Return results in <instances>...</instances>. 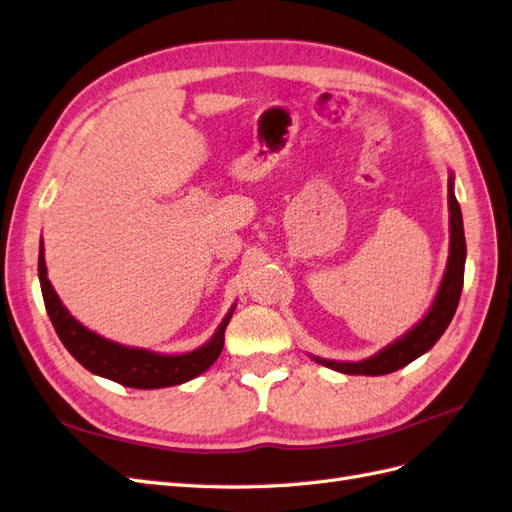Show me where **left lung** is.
<instances>
[{"instance_id":"obj_1","label":"left lung","mask_w":512,"mask_h":512,"mask_svg":"<svg viewBox=\"0 0 512 512\" xmlns=\"http://www.w3.org/2000/svg\"><path fill=\"white\" fill-rule=\"evenodd\" d=\"M448 227H450V251H448V264L440 289L429 306L427 315L422 317L414 328L407 330L403 337L392 341L384 349L371 358H364L358 362H341V360H326L319 356H311L315 362L324 364V367L347 373V375H386L392 371L403 369L418 356L427 354L429 349L440 341L444 330L448 328L452 315L457 311V304L463 289V270H465V233H463V216L459 201L455 197V175H448Z\"/></svg>"}]
</instances>
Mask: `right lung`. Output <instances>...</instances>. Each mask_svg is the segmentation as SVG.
Masks as SVG:
<instances>
[{"label": "right lung", "instance_id": "obj_1", "mask_svg": "<svg viewBox=\"0 0 512 512\" xmlns=\"http://www.w3.org/2000/svg\"><path fill=\"white\" fill-rule=\"evenodd\" d=\"M38 279L51 324L64 347L72 354V358L94 375L107 377L111 382H118L128 388L141 390L178 386L188 382V379L201 375L203 371H208L223 352L225 328L233 315V309H236V306H231V311L225 315L221 326L216 328L212 339L193 349V352L158 354L143 347H128L122 343L109 341L92 332L90 328H85L81 321L72 317L62 304V300L57 298L55 289L49 281L45 264V244L42 242L38 253Z\"/></svg>", "mask_w": 512, "mask_h": 512}]
</instances>
